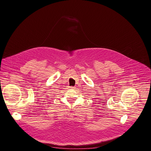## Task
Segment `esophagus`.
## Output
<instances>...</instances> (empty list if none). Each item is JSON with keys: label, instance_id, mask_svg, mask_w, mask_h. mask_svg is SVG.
Segmentation results:
<instances>
[{"label": "esophagus", "instance_id": "esophagus-1", "mask_svg": "<svg viewBox=\"0 0 151 151\" xmlns=\"http://www.w3.org/2000/svg\"><path fill=\"white\" fill-rule=\"evenodd\" d=\"M71 89H75V87H71Z\"/></svg>", "mask_w": 151, "mask_h": 151}]
</instances>
